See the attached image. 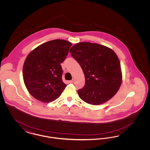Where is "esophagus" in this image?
Segmentation results:
<instances>
[{"mask_svg": "<svg viewBox=\"0 0 150 150\" xmlns=\"http://www.w3.org/2000/svg\"><path fill=\"white\" fill-rule=\"evenodd\" d=\"M73 82H74V80H69V81H68V83H70V84L73 83Z\"/></svg>", "mask_w": 150, "mask_h": 150, "instance_id": "esophagus-1", "label": "esophagus"}]
</instances>
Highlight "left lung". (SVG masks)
<instances>
[{
    "mask_svg": "<svg viewBox=\"0 0 150 150\" xmlns=\"http://www.w3.org/2000/svg\"><path fill=\"white\" fill-rule=\"evenodd\" d=\"M70 52L85 76L84 86L78 91L80 98L93 105L112 98L122 82L120 62L114 51L98 44L81 42L72 46Z\"/></svg>",
    "mask_w": 150,
    "mask_h": 150,
    "instance_id": "1",
    "label": "left lung"
}]
</instances>
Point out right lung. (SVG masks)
Returning a JSON list of instances; mask_svg holds the SVG:
<instances>
[{
  "label": "right lung",
  "mask_w": 150,
  "mask_h": 150,
  "mask_svg": "<svg viewBox=\"0 0 150 150\" xmlns=\"http://www.w3.org/2000/svg\"><path fill=\"white\" fill-rule=\"evenodd\" d=\"M71 45L63 39L50 40L36 47L26 57L22 71L23 81L29 93L36 100L52 102L65 89L61 64Z\"/></svg>",
  "instance_id": "1"
}]
</instances>
